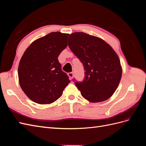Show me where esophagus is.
Returning <instances> with one entry per match:
<instances>
[{
	"label": "esophagus",
	"instance_id": "esophagus-1",
	"mask_svg": "<svg viewBox=\"0 0 146 146\" xmlns=\"http://www.w3.org/2000/svg\"><path fill=\"white\" fill-rule=\"evenodd\" d=\"M68 76H69L70 79H72L74 77V73L73 72H69L68 74Z\"/></svg>",
	"mask_w": 146,
	"mask_h": 146
}]
</instances>
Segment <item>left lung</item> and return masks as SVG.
<instances>
[{
  "label": "left lung",
  "mask_w": 146,
  "mask_h": 146,
  "mask_svg": "<svg viewBox=\"0 0 146 146\" xmlns=\"http://www.w3.org/2000/svg\"><path fill=\"white\" fill-rule=\"evenodd\" d=\"M68 46L85 71L82 82L73 79L82 96L91 102L109 99L122 77L120 60L113 48L102 39L83 32L70 35Z\"/></svg>",
  "instance_id": "1"
}]
</instances>
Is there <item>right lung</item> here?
<instances>
[{
  "label": "right lung",
  "mask_w": 146,
  "mask_h": 146,
  "mask_svg": "<svg viewBox=\"0 0 146 146\" xmlns=\"http://www.w3.org/2000/svg\"><path fill=\"white\" fill-rule=\"evenodd\" d=\"M69 34L51 32L33 41L18 68L20 86L34 102L49 104L59 99L70 83L58 57L68 46Z\"/></svg>",
  "instance_id": "right-lung-1"
}]
</instances>
